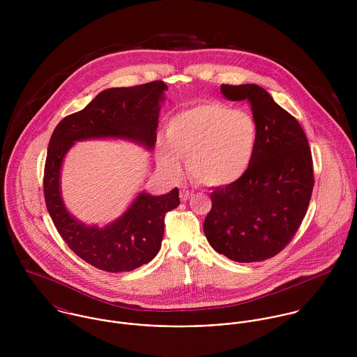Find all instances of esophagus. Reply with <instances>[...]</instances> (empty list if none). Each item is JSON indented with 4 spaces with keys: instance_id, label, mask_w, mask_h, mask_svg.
I'll use <instances>...</instances> for the list:
<instances>
[{
    "instance_id": "34e87169",
    "label": "esophagus",
    "mask_w": 357,
    "mask_h": 357,
    "mask_svg": "<svg viewBox=\"0 0 357 357\" xmlns=\"http://www.w3.org/2000/svg\"><path fill=\"white\" fill-rule=\"evenodd\" d=\"M194 195V192L191 191V190H188V188H181V191H180V199L183 201V202H185V201H188L191 197Z\"/></svg>"
}]
</instances>
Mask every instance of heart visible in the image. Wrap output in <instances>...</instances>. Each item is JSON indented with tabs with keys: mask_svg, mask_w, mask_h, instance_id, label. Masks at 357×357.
Returning <instances> with one entry per match:
<instances>
[{
	"mask_svg": "<svg viewBox=\"0 0 357 357\" xmlns=\"http://www.w3.org/2000/svg\"><path fill=\"white\" fill-rule=\"evenodd\" d=\"M258 144L255 118L232 109L225 102H197L176 112L167 123L166 136L156 142L159 166L172 176L183 170L207 187H229L250 169Z\"/></svg>",
	"mask_w": 357,
	"mask_h": 357,
	"instance_id": "heart-1",
	"label": "heart"
}]
</instances>
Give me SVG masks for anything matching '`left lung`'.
<instances>
[{
	"mask_svg": "<svg viewBox=\"0 0 357 357\" xmlns=\"http://www.w3.org/2000/svg\"><path fill=\"white\" fill-rule=\"evenodd\" d=\"M231 102L250 104L258 144L249 172L215 188L204 218L208 245L236 262L278 255L298 231L313 190L312 153L298 121L255 84L222 85Z\"/></svg>",
	"mask_w": 357,
	"mask_h": 357,
	"instance_id": "1",
	"label": "left lung"
}]
</instances>
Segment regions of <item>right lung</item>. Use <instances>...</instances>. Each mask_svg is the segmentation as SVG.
Segmentation results:
<instances>
[{"instance_id": "1", "label": "right lung", "mask_w": 357, "mask_h": 357, "mask_svg": "<svg viewBox=\"0 0 357 357\" xmlns=\"http://www.w3.org/2000/svg\"><path fill=\"white\" fill-rule=\"evenodd\" d=\"M167 86L162 81L100 92L84 109L66 116L52 133L44 176V194L52 221L68 248L105 272H129L158 255L165 214L180 204L178 190L165 195L140 191L115 220L99 227L78 220L61 195V167L77 142L125 140L153 151L158 116Z\"/></svg>"}]
</instances>
